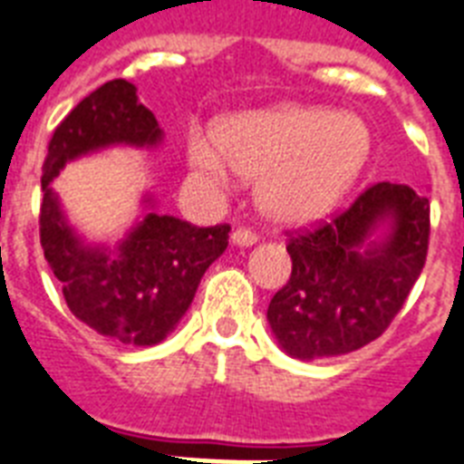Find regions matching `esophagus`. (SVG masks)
I'll use <instances>...</instances> for the list:
<instances>
[{
    "label": "esophagus",
    "instance_id": "esophagus-1",
    "mask_svg": "<svg viewBox=\"0 0 464 464\" xmlns=\"http://www.w3.org/2000/svg\"><path fill=\"white\" fill-rule=\"evenodd\" d=\"M256 242H258V235L251 232V229L239 227L232 232V244H237V246H254Z\"/></svg>",
    "mask_w": 464,
    "mask_h": 464
}]
</instances>
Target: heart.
I'll use <instances>...</instances> for the list:
<instances>
[{
	"instance_id": "b5f03b06",
	"label": "heart",
	"mask_w": 464,
	"mask_h": 464,
	"mask_svg": "<svg viewBox=\"0 0 464 464\" xmlns=\"http://www.w3.org/2000/svg\"><path fill=\"white\" fill-rule=\"evenodd\" d=\"M372 155V129L357 114L290 105L239 114L218 133L191 131L188 165L201 184L258 179L256 201L270 220L309 225L335 208Z\"/></svg>"
}]
</instances>
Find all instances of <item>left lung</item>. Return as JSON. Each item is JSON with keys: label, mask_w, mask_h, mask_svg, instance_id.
<instances>
[{"label": "left lung", "mask_w": 464, "mask_h": 464, "mask_svg": "<svg viewBox=\"0 0 464 464\" xmlns=\"http://www.w3.org/2000/svg\"><path fill=\"white\" fill-rule=\"evenodd\" d=\"M429 229L426 196L379 181L331 222L290 235L292 276L268 304L277 344L311 362L376 340L424 268Z\"/></svg>", "instance_id": "1"}]
</instances>
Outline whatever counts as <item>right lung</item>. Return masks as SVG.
Returning <instances> with one entry per match:
<instances>
[{
  "mask_svg": "<svg viewBox=\"0 0 464 464\" xmlns=\"http://www.w3.org/2000/svg\"><path fill=\"white\" fill-rule=\"evenodd\" d=\"M160 140L162 129L139 102L136 85L114 79L66 114L43 165L40 244L66 306L100 335L136 347L162 343L177 328L203 273L227 249L229 225L196 227L160 215L146 198L148 213L114 249L85 244L50 184L76 158L110 146L155 148Z\"/></svg>",
  "mask_w": 464,
  "mask_h": 464,
  "instance_id": "1",
  "label": "right lung"
}]
</instances>
